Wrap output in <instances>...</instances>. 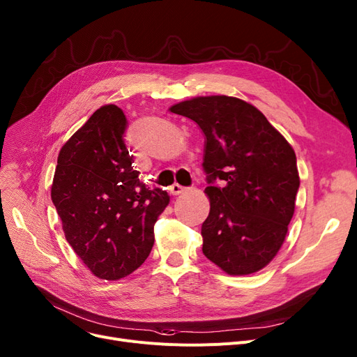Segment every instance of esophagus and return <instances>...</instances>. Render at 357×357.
Wrapping results in <instances>:
<instances>
[{"label":"esophagus","instance_id":"1","mask_svg":"<svg viewBox=\"0 0 357 357\" xmlns=\"http://www.w3.org/2000/svg\"><path fill=\"white\" fill-rule=\"evenodd\" d=\"M185 188L182 185H179V183H174L171 188H169V194H172V195H179L182 191H183Z\"/></svg>","mask_w":357,"mask_h":357}]
</instances>
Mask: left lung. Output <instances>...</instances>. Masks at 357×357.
Returning <instances> with one entry per match:
<instances>
[{
	"label": "left lung",
	"mask_w": 357,
	"mask_h": 357,
	"mask_svg": "<svg viewBox=\"0 0 357 357\" xmlns=\"http://www.w3.org/2000/svg\"><path fill=\"white\" fill-rule=\"evenodd\" d=\"M171 111L204 131L202 169L210 214L202 253L229 275L265 268L285 240L299 188L296 156L285 137L246 101L211 96Z\"/></svg>",
	"instance_id": "1"
}]
</instances>
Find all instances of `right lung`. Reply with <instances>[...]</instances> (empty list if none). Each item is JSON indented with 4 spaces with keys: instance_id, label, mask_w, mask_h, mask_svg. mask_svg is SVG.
Segmentation results:
<instances>
[{
    "instance_id": "right-lung-1",
    "label": "right lung",
    "mask_w": 357,
    "mask_h": 357,
    "mask_svg": "<svg viewBox=\"0 0 357 357\" xmlns=\"http://www.w3.org/2000/svg\"><path fill=\"white\" fill-rule=\"evenodd\" d=\"M121 108H98L62 147L52 201L65 237L100 279L135 272L153 248V227L169 204L160 188L149 190L124 143Z\"/></svg>"
}]
</instances>
